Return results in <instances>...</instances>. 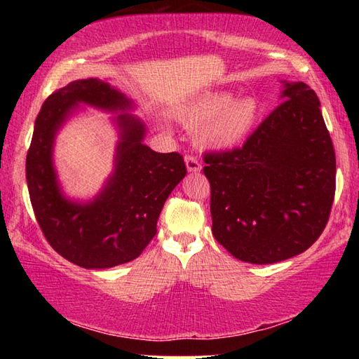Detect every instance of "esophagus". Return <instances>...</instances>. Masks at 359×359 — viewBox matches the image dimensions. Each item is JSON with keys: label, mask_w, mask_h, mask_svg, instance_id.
<instances>
[{"label": "esophagus", "mask_w": 359, "mask_h": 359, "mask_svg": "<svg viewBox=\"0 0 359 359\" xmlns=\"http://www.w3.org/2000/svg\"><path fill=\"white\" fill-rule=\"evenodd\" d=\"M185 165H187V169L190 172H198V171H201V163L198 161V158H194V156H191V155H187L185 156Z\"/></svg>", "instance_id": "obj_1"}]
</instances>
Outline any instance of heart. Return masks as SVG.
Returning a JSON list of instances; mask_svg holds the SVG:
<instances>
[{
  "mask_svg": "<svg viewBox=\"0 0 359 359\" xmlns=\"http://www.w3.org/2000/svg\"><path fill=\"white\" fill-rule=\"evenodd\" d=\"M261 115L255 98L234 100L228 92H204L175 111L187 128L198 130V142L205 149L231 150L244 144Z\"/></svg>",
  "mask_w": 359,
  "mask_h": 359,
  "instance_id": "b5f03b06",
  "label": "heart"
}]
</instances>
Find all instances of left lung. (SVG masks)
I'll return each instance as SVG.
<instances>
[{
    "mask_svg": "<svg viewBox=\"0 0 359 359\" xmlns=\"http://www.w3.org/2000/svg\"><path fill=\"white\" fill-rule=\"evenodd\" d=\"M282 83V102L241 149L204 155L212 234L252 264L306 252L323 233L336 191V154L317 95L304 82Z\"/></svg>",
    "mask_w": 359,
    "mask_h": 359,
    "instance_id": "8db88e82",
    "label": "left lung"
}]
</instances>
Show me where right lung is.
<instances>
[{
	"label": "right lung",
	"mask_w": 359,
	"mask_h": 359,
	"mask_svg": "<svg viewBox=\"0 0 359 359\" xmlns=\"http://www.w3.org/2000/svg\"><path fill=\"white\" fill-rule=\"evenodd\" d=\"M87 104L118 113L114 171L102 191L88 202L66 198L53 166L56 133L72 113ZM109 82L79 79L44 101L27 155L29 199L48 244L85 269H107L136 259L156 234V222L175 185L185 177L177 151L158 154L144 144V121Z\"/></svg>",
	"instance_id": "add662e5"
}]
</instances>
